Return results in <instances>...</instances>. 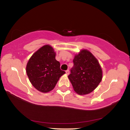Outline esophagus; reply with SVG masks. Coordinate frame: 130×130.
<instances>
[{
	"label": "esophagus",
	"mask_w": 130,
	"mask_h": 130,
	"mask_svg": "<svg viewBox=\"0 0 130 130\" xmlns=\"http://www.w3.org/2000/svg\"><path fill=\"white\" fill-rule=\"evenodd\" d=\"M65 72H66L67 74H69V73H70V71H69V70H67V71H65Z\"/></svg>",
	"instance_id": "34e87169"
}]
</instances>
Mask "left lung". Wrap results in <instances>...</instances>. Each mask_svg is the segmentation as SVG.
Listing matches in <instances>:
<instances>
[{
	"mask_svg": "<svg viewBox=\"0 0 130 130\" xmlns=\"http://www.w3.org/2000/svg\"><path fill=\"white\" fill-rule=\"evenodd\" d=\"M74 65L68 75L74 90L79 95H87L95 90L102 80L103 72L95 57L87 50L74 56Z\"/></svg>",
	"mask_w": 130,
	"mask_h": 130,
	"instance_id": "8db88e82",
	"label": "left lung"
}]
</instances>
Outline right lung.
Listing matches in <instances>:
<instances>
[{
	"mask_svg": "<svg viewBox=\"0 0 130 130\" xmlns=\"http://www.w3.org/2000/svg\"><path fill=\"white\" fill-rule=\"evenodd\" d=\"M26 73L32 86L43 93L54 89L59 78L65 73L60 70L56 53L49 44L40 47L31 56L27 63Z\"/></svg>",
	"mask_w": 130,
	"mask_h": 130,
	"instance_id": "1",
	"label": "right lung"
}]
</instances>
